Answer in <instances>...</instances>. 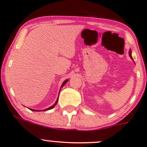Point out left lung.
<instances>
[{"label":"left lung","instance_id":"obj_1","mask_svg":"<svg viewBox=\"0 0 147 147\" xmlns=\"http://www.w3.org/2000/svg\"><path fill=\"white\" fill-rule=\"evenodd\" d=\"M129 57H130L133 60L132 57H131V50H129Z\"/></svg>","mask_w":147,"mask_h":147}]
</instances>
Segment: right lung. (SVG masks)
Instances as JSON below:
<instances>
[{
  "label": "right lung",
  "instance_id": "add662e5",
  "mask_svg": "<svg viewBox=\"0 0 147 147\" xmlns=\"http://www.w3.org/2000/svg\"><path fill=\"white\" fill-rule=\"evenodd\" d=\"M68 81V80L67 79V80H66V81H64V82H63V83H62V86H61V88H62V87L64 86V85L66 84V82H67V81ZM59 94H60V92H59ZM57 101H58V98H57V100H56V102H55V103L54 104V105H53V106H51V107H49V108H47V109H45V110H42V111H47V110H50V109H53V108H54V107L55 105H56V104L57 103ZM30 110H31V111H39V110H34V109H29Z\"/></svg>",
  "mask_w": 147,
  "mask_h": 147
}]
</instances>
